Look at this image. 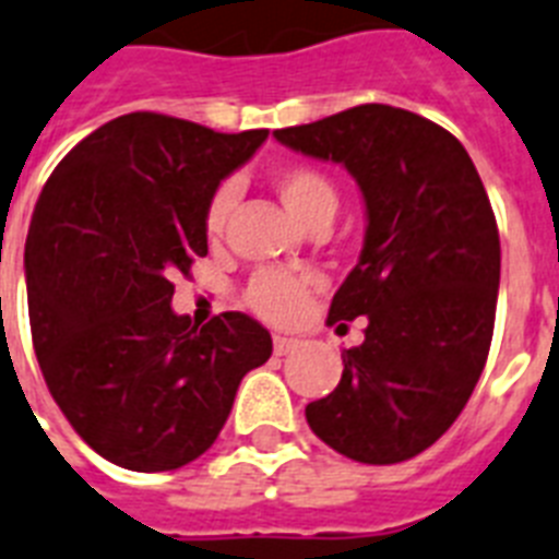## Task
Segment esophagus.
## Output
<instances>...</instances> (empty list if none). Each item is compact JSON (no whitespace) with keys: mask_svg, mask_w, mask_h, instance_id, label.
<instances>
[{"mask_svg":"<svg viewBox=\"0 0 559 559\" xmlns=\"http://www.w3.org/2000/svg\"><path fill=\"white\" fill-rule=\"evenodd\" d=\"M297 345H299V340H294V336H274V354H276V357H285V354L294 352Z\"/></svg>","mask_w":559,"mask_h":559,"instance_id":"esophagus-1","label":"esophagus"}]
</instances>
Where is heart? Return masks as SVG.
Instances as JSON below:
<instances>
[{
    "label": "heart",
    "mask_w": 559,
    "mask_h": 559,
    "mask_svg": "<svg viewBox=\"0 0 559 559\" xmlns=\"http://www.w3.org/2000/svg\"><path fill=\"white\" fill-rule=\"evenodd\" d=\"M271 186H274L276 197L285 205L297 223L311 228L313 223H320L325 216H334L336 211V188L322 170L311 168V165H283L271 174ZM230 205H234V191L223 186L211 197L205 207V230L211 237H219L228 223ZM320 285V280L313 274H294V271H260L253 274V280L246 288V302L257 317L274 322V325H285L294 322L299 313L306 311L308 299H311L313 288Z\"/></svg>",
    "instance_id": "b5f03b06"
}]
</instances>
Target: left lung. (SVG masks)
Returning <instances> with one entry per match:
<instances>
[{"instance_id":"8db88e82","label":"left lung","mask_w":559,"mask_h":559,"mask_svg":"<svg viewBox=\"0 0 559 559\" xmlns=\"http://www.w3.org/2000/svg\"><path fill=\"white\" fill-rule=\"evenodd\" d=\"M340 163L366 202V239L329 322L366 317L343 380L306 405L311 431L357 463L391 465L435 445L486 366L500 288V234L472 156L445 128L391 105H357L274 131Z\"/></svg>"}]
</instances>
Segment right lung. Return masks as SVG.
Returning <instances> with one entry per match:
<instances>
[{
  "label": "right lung",
  "mask_w": 559,
  "mask_h": 559,
  "mask_svg": "<svg viewBox=\"0 0 559 559\" xmlns=\"http://www.w3.org/2000/svg\"><path fill=\"white\" fill-rule=\"evenodd\" d=\"M265 140L136 110L41 188L25 242L34 352L73 431L110 463L174 472L205 454L242 377L271 357L248 313L197 329L170 308V280L207 253V202Z\"/></svg>",
  "instance_id": "add662e5"
}]
</instances>
